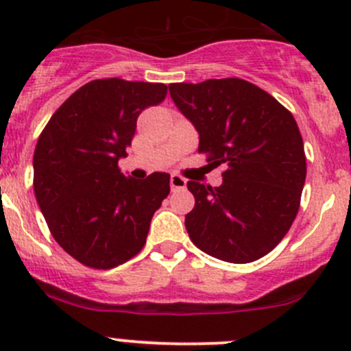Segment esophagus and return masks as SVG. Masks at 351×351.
<instances>
[{"mask_svg": "<svg viewBox=\"0 0 351 351\" xmlns=\"http://www.w3.org/2000/svg\"><path fill=\"white\" fill-rule=\"evenodd\" d=\"M169 185H171L173 192H176V190L185 189L186 180L183 178V176H180V175H171V178H169Z\"/></svg>", "mask_w": 351, "mask_h": 351, "instance_id": "obj_1", "label": "esophagus"}]
</instances>
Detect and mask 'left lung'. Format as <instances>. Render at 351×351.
Wrapping results in <instances>:
<instances>
[{
    "label": "left lung",
    "instance_id": "left-lung-1",
    "mask_svg": "<svg viewBox=\"0 0 351 351\" xmlns=\"http://www.w3.org/2000/svg\"><path fill=\"white\" fill-rule=\"evenodd\" d=\"M169 95L198 130V153L224 166L221 186L186 183L195 197L185 217L190 239L217 260H260L284 239L300 207L307 166L295 119L241 77L171 83Z\"/></svg>",
    "mask_w": 351,
    "mask_h": 351
}]
</instances>
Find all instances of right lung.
Masks as SVG:
<instances>
[{
    "instance_id": "right-lung-1",
    "label": "right lung",
    "mask_w": 351,
    "mask_h": 351,
    "mask_svg": "<svg viewBox=\"0 0 351 351\" xmlns=\"http://www.w3.org/2000/svg\"><path fill=\"white\" fill-rule=\"evenodd\" d=\"M166 93L162 83L93 80L56 110L38 136L35 198L52 238L84 267L115 268L146 244L169 175L125 178L119 159L127 156L139 113Z\"/></svg>"
}]
</instances>
